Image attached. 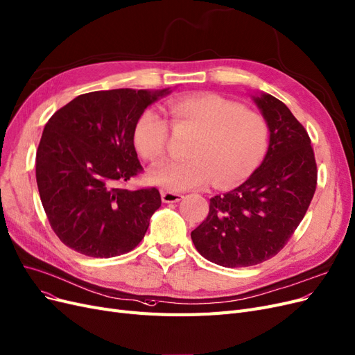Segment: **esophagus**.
I'll use <instances>...</instances> for the list:
<instances>
[{
	"label": "esophagus",
	"mask_w": 355,
	"mask_h": 355,
	"mask_svg": "<svg viewBox=\"0 0 355 355\" xmlns=\"http://www.w3.org/2000/svg\"><path fill=\"white\" fill-rule=\"evenodd\" d=\"M183 198L182 193H176V192H168V191H162V200L163 202L166 204H170V202H178Z\"/></svg>",
	"instance_id": "1"
}]
</instances>
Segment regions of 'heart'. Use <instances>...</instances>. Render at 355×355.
Masks as SVG:
<instances>
[{"mask_svg": "<svg viewBox=\"0 0 355 355\" xmlns=\"http://www.w3.org/2000/svg\"><path fill=\"white\" fill-rule=\"evenodd\" d=\"M176 130L193 132L187 155L180 162L162 164L146 175L150 183L180 192L201 188L213 180L216 188H230L248 179L261 162L270 142L264 116L217 94L182 96L168 104ZM137 151L151 163L160 162L168 142L166 120L145 110L132 132Z\"/></svg>", "mask_w": 355, "mask_h": 355, "instance_id": "heart-1", "label": "heart"}]
</instances>
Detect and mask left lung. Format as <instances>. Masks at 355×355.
Wrapping results in <instances>:
<instances>
[{
	"label": "left lung",
	"instance_id": "left-lung-1",
	"mask_svg": "<svg viewBox=\"0 0 355 355\" xmlns=\"http://www.w3.org/2000/svg\"><path fill=\"white\" fill-rule=\"evenodd\" d=\"M270 128L263 163L239 185L210 200L204 222L191 232L195 248L223 267L272 259L294 234L313 200L317 166L307 130L273 95H251Z\"/></svg>",
	"mask_w": 355,
	"mask_h": 355
}]
</instances>
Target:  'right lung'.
<instances>
[{
    "instance_id": "add662e5",
    "label": "right lung",
    "mask_w": 355,
    "mask_h": 355,
    "mask_svg": "<svg viewBox=\"0 0 355 355\" xmlns=\"http://www.w3.org/2000/svg\"><path fill=\"white\" fill-rule=\"evenodd\" d=\"M166 89H112L76 96L53 114L36 151V183L60 241L96 259L132 251L160 209L155 188L119 187L142 167L132 132Z\"/></svg>"
}]
</instances>
